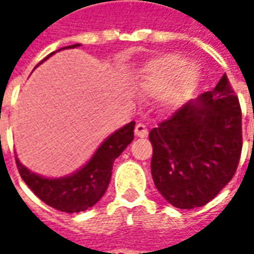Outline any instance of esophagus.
I'll list each match as a JSON object with an SVG mask.
<instances>
[{
  "mask_svg": "<svg viewBox=\"0 0 254 254\" xmlns=\"http://www.w3.org/2000/svg\"><path fill=\"white\" fill-rule=\"evenodd\" d=\"M134 132H135V135H137V137H141V138H144V137H147V135H148V128H147V126H145V124H142V123H137V124H135V130H134Z\"/></svg>",
  "mask_w": 254,
  "mask_h": 254,
  "instance_id": "obj_1",
  "label": "esophagus"
}]
</instances>
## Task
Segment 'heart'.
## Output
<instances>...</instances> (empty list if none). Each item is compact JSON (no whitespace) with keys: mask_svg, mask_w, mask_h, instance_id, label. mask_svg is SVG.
I'll use <instances>...</instances> for the list:
<instances>
[{"mask_svg":"<svg viewBox=\"0 0 254 254\" xmlns=\"http://www.w3.org/2000/svg\"><path fill=\"white\" fill-rule=\"evenodd\" d=\"M199 80L200 70L196 64H188L182 55L161 54L140 67L134 87L142 97H160L162 112L172 113L188 103Z\"/></svg>","mask_w":254,"mask_h":254,"instance_id":"1","label":"heart"}]
</instances>
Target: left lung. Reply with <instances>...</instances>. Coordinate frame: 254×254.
<instances>
[{
	"label": "left lung",
	"instance_id": "8db88e82",
	"mask_svg": "<svg viewBox=\"0 0 254 254\" xmlns=\"http://www.w3.org/2000/svg\"><path fill=\"white\" fill-rule=\"evenodd\" d=\"M151 174L172 206L206 205L229 182L242 152V110L226 74L150 131Z\"/></svg>",
	"mask_w": 254,
	"mask_h": 254
}]
</instances>
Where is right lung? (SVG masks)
Listing matches in <instances>:
<instances>
[{"instance_id":"1","label":"right lung","mask_w":254,"mask_h":254,"mask_svg":"<svg viewBox=\"0 0 254 254\" xmlns=\"http://www.w3.org/2000/svg\"><path fill=\"white\" fill-rule=\"evenodd\" d=\"M77 46L80 45L74 44L67 48ZM54 54L55 52L48 55L44 61ZM134 126L135 123L131 122L113 132L110 137H107L102 142L90 161L74 174L64 178H45L31 172L16 158L19 175L35 195L44 200L46 205L67 213L83 212L102 199L110 184L113 162L134 140Z\"/></svg>"}]
</instances>
